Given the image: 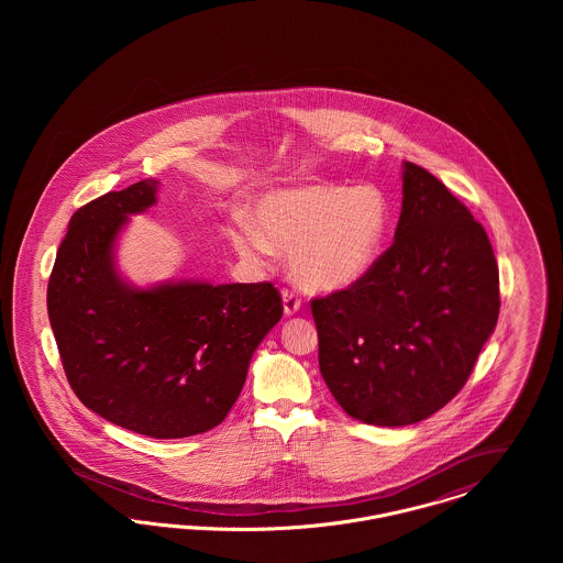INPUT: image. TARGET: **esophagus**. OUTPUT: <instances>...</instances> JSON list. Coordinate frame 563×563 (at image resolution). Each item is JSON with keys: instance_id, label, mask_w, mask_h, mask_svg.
Here are the masks:
<instances>
[{"instance_id": "1", "label": "esophagus", "mask_w": 563, "mask_h": 563, "mask_svg": "<svg viewBox=\"0 0 563 563\" xmlns=\"http://www.w3.org/2000/svg\"><path fill=\"white\" fill-rule=\"evenodd\" d=\"M283 308H285V314L287 317H294L299 312V308H301V299H299V295L291 291V289H283Z\"/></svg>"}]
</instances>
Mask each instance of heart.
I'll list each match as a JSON object with an SVG mask.
<instances>
[{
  "label": "heart",
  "mask_w": 563,
  "mask_h": 563,
  "mask_svg": "<svg viewBox=\"0 0 563 563\" xmlns=\"http://www.w3.org/2000/svg\"><path fill=\"white\" fill-rule=\"evenodd\" d=\"M253 219L257 228L228 230L242 260L264 266L276 249L291 251L295 278L306 289L333 294L374 268L388 230V200L374 186L310 184L264 196Z\"/></svg>",
  "instance_id": "heart-1"
}]
</instances>
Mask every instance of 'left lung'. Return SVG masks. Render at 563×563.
I'll return each instance as SVG.
<instances>
[{
    "label": "left lung",
    "mask_w": 563,
    "mask_h": 563,
    "mask_svg": "<svg viewBox=\"0 0 563 563\" xmlns=\"http://www.w3.org/2000/svg\"><path fill=\"white\" fill-rule=\"evenodd\" d=\"M310 306L335 401L365 424L407 427L466 384L498 322V264L471 211L402 162L395 242L361 283Z\"/></svg>",
    "instance_id": "left-lung-1"
}]
</instances>
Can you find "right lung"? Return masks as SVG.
<instances>
[{
  "label": "right lung",
  "mask_w": 563,
  "mask_h": 563,
  "mask_svg": "<svg viewBox=\"0 0 563 563\" xmlns=\"http://www.w3.org/2000/svg\"><path fill=\"white\" fill-rule=\"evenodd\" d=\"M143 179L84 205L48 283V319L67 379L88 409L154 439L214 429L239 399L253 352L283 317L272 283L168 280L134 287L115 266L131 214L156 205Z\"/></svg>",
  "instance_id": "right-lung-1"
}]
</instances>
